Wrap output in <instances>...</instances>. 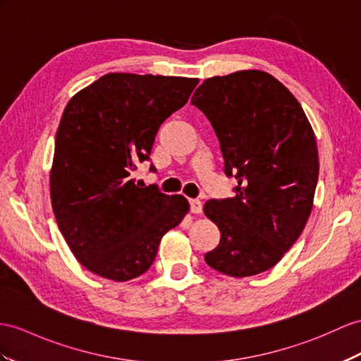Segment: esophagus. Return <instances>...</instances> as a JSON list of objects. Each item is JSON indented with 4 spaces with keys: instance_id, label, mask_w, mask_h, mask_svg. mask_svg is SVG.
Wrapping results in <instances>:
<instances>
[{
    "instance_id": "1",
    "label": "esophagus",
    "mask_w": 361,
    "mask_h": 361,
    "mask_svg": "<svg viewBox=\"0 0 361 361\" xmlns=\"http://www.w3.org/2000/svg\"><path fill=\"white\" fill-rule=\"evenodd\" d=\"M190 205H191V213H195V214L202 213V202L199 199H191Z\"/></svg>"
}]
</instances>
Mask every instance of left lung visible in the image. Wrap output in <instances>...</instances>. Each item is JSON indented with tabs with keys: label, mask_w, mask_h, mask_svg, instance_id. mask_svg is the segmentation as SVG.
Returning a JSON list of instances; mask_svg holds the SVG:
<instances>
[{
	"label": "left lung",
	"mask_w": 361,
	"mask_h": 361,
	"mask_svg": "<svg viewBox=\"0 0 361 361\" xmlns=\"http://www.w3.org/2000/svg\"><path fill=\"white\" fill-rule=\"evenodd\" d=\"M221 142L235 196L211 199L205 216L221 242L205 254L208 267L250 277L282 260L311 214L319 179L312 127L294 94L262 70L205 79L191 98Z\"/></svg>",
	"instance_id": "left-lung-1"
}]
</instances>
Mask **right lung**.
Listing matches in <instances>:
<instances>
[{
  "mask_svg": "<svg viewBox=\"0 0 361 361\" xmlns=\"http://www.w3.org/2000/svg\"><path fill=\"white\" fill-rule=\"evenodd\" d=\"M197 82L107 73L66 105L50 170L51 208L70 251L93 274L114 282L144 274L162 235L188 213L185 197L140 188L133 171Z\"/></svg>",
  "mask_w": 361,
  "mask_h": 361,
  "instance_id": "add662e5",
  "label": "right lung"
}]
</instances>
